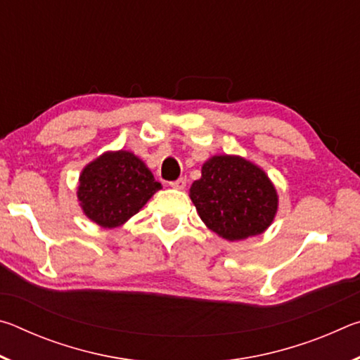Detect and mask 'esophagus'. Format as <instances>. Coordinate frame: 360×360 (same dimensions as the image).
<instances>
[{
	"label": "esophagus",
	"instance_id": "obj_1",
	"mask_svg": "<svg viewBox=\"0 0 360 360\" xmlns=\"http://www.w3.org/2000/svg\"><path fill=\"white\" fill-rule=\"evenodd\" d=\"M186 184H187L186 178H179V179H176V181H172V182H169V186H172L173 188H178V191H182V188L186 187Z\"/></svg>",
	"mask_w": 360,
	"mask_h": 360
}]
</instances>
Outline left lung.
<instances>
[{
    "instance_id": "1",
    "label": "left lung",
    "mask_w": 360,
    "mask_h": 360,
    "mask_svg": "<svg viewBox=\"0 0 360 360\" xmlns=\"http://www.w3.org/2000/svg\"><path fill=\"white\" fill-rule=\"evenodd\" d=\"M206 227L229 240L260 235L275 219L278 193L265 172L238 155H214L191 187Z\"/></svg>"
}]
</instances>
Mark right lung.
Returning <instances> with one entry per match:
<instances>
[{"instance_id":"obj_1","label":"right lung","mask_w":360,"mask_h":360,"mask_svg":"<svg viewBox=\"0 0 360 360\" xmlns=\"http://www.w3.org/2000/svg\"><path fill=\"white\" fill-rule=\"evenodd\" d=\"M162 184L143 160L129 150L106 152L79 176L77 200L84 214L103 229L125 224Z\"/></svg>"}]
</instances>
